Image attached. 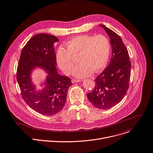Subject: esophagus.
<instances>
[{
    "label": "esophagus",
    "mask_w": 153,
    "mask_h": 153,
    "mask_svg": "<svg viewBox=\"0 0 153 153\" xmlns=\"http://www.w3.org/2000/svg\"><path fill=\"white\" fill-rule=\"evenodd\" d=\"M81 81V80H80V79H73L72 80H71V82H72V83H76V82H80Z\"/></svg>",
    "instance_id": "34e87169"
}]
</instances>
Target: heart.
I'll use <instances>...</instances> for the list:
<instances>
[{
	"mask_svg": "<svg viewBox=\"0 0 153 153\" xmlns=\"http://www.w3.org/2000/svg\"><path fill=\"white\" fill-rule=\"evenodd\" d=\"M67 49L60 47L56 54V61L61 70L67 74L73 71L76 61L79 56L78 64L73 74L85 77L102 70L106 65L110 54V42L103 35H80L69 40Z\"/></svg>",
	"mask_w": 153,
	"mask_h": 153,
	"instance_id": "obj_1",
	"label": "heart"
}]
</instances>
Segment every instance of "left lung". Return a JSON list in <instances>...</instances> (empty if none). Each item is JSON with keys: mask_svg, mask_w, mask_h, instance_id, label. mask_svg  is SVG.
<instances>
[{"mask_svg": "<svg viewBox=\"0 0 153 153\" xmlns=\"http://www.w3.org/2000/svg\"><path fill=\"white\" fill-rule=\"evenodd\" d=\"M100 26L111 38L112 55L109 65L95 78V86L87 96L95 108L108 109L119 103L126 94L131 65L127 48L121 37L105 26Z\"/></svg>", "mask_w": 153, "mask_h": 153, "instance_id": "obj_1", "label": "left lung"}]
</instances>
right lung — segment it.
Listing matches in <instances>:
<instances>
[{"label":"right lung","mask_w":153,"mask_h":153,"mask_svg":"<svg viewBox=\"0 0 153 153\" xmlns=\"http://www.w3.org/2000/svg\"><path fill=\"white\" fill-rule=\"evenodd\" d=\"M59 41L54 35L39 33L32 37L23 48L17 69V80L25 103L38 113L54 115L64 108L68 90L73 85L67 76L57 72L54 43ZM36 67L43 68L48 73L45 88L35 91L30 74Z\"/></svg>","instance_id":"add662e5"}]
</instances>
